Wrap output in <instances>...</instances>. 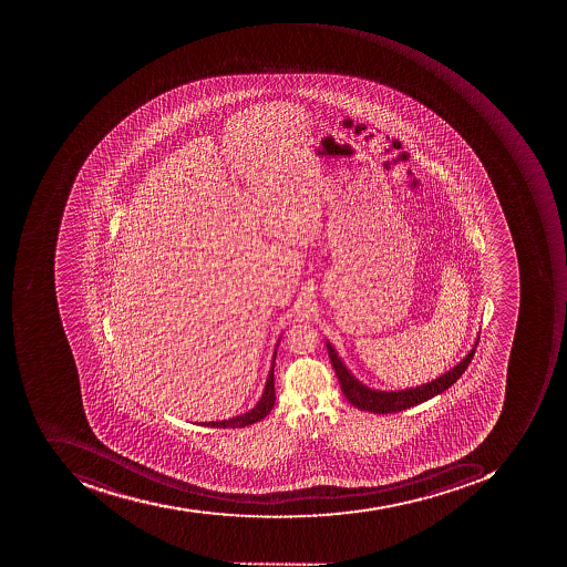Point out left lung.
<instances>
[{
    "mask_svg": "<svg viewBox=\"0 0 567 567\" xmlns=\"http://www.w3.org/2000/svg\"><path fill=\"white\" fill-rule=\"evenodd\" d=\"M326 344L330 355V363H332L333 370H336L339 383H341L342 393L349 400V404L354 405L359 411L373 412V414H392V412L405 411V409L422 404V402L440 395L444 390H449L465 373L466 368H468L472 359H474L478 337L475 339L474 348L452 370L441 374L436 380H431V382L405 390L370 389L363 382H359L358 378L349 371L344 361L337 354L333 346L329 341H326Z\"/></svg>",
    "mask_w": 567,
    "mask_h": 567,
    "instance_id": "8db88e82",
    "label": "left lung"
}]
</instances>
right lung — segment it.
<instances>
[{"label": "right lung", "mask_w": 567, "mask_h": 567, "mask_svg": "<svg viewBox=\"0 0 567 567\" xmlns=\"http://www.w3.org/2000/svg\"><path fill=\"white\" fill-rule=\"evenodd\" d=\"M279 341H281V337H279L278 344H276L275 354H272V361H270L269 374H267L266 386H264L262 396H260L259 402L250 411L245 412V414L235 415V417L225 419V421L200 422V426L223 427V430L230 427V430H235V427L250 426L254 422L262 421L269 414L270 409L275 408L276 402L275 363Z\"/></svg>", "instance_id": "right-lung-1"}]
</instances>
